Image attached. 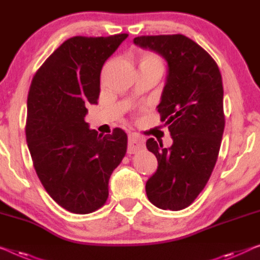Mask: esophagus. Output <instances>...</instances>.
Listing matches in <instances>:
<instances>
[{"label": "esophagus", "instance_id": "obj_1", "mask_svg": "<svg viewBox=\"0 0 260 260\" xmlns=\"http://www.w3.org/2000/svg\"><path fill=\"white\" fill-rule=\"evenodd\" d=\"M145 147V140L138 134H131L128 137V154H135Z\"/></svg>", "mask_w": 260, "mask_h": 260}]
</instances>
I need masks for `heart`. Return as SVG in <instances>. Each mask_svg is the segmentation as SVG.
I'll return each mask as SVG.
<instances>
[{
    "label": "heart",
    "instance_id": "1",
    "mask_svg": "<svg viewBox=\"0 0 260 260\" xmlns=\"http://www.w3.org/2000/svg\"><path fill=\"white\" fill-rule=\"evenodd\" d=\"M143 61H155V63H161L160 58L153 55V53H145V55L141 57V63H143Z\"/></svg>",
    "mask_w": 260,
    "mask_h": 260
}]
</instances>
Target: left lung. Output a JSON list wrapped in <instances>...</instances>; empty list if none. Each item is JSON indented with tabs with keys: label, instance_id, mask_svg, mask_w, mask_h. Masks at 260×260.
Here are the masks:
<instances>
[{
	"label": "left lung",
	"instance_id": "1",
	"mask_svg": "<svg viewBox=\"0 0 260 260\" xmlns=\"http://www.w3.org/2000/svg\"><path fill=\"white\" fill-rule=\"evenodd\" d=\"M134 44L168 63L157 111L173 145L164 148L153 138L146 142L158 165L146 183L147 197L164 210H182L203 190L218 157L225 126L222 76L212 57L183 35L140 36Z\"/></svg>",
	"mask_w": 260,
	"mask_h": 260
}]
</instances>
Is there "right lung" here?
Masks as SVG:
<instances>
[{"instance_id":"add662e5","label":"right lung","mask_w":260,"mask_h":260,"mask_svg":"<svg viewBox=\"0 0 260 260\" xmlns=\"http://www.w3.org/2000/svg\"><path fill=\"white\" fill-rule=\"evenodd\" d=\"M127 36L69 38L31 81L25 135L34 167L46 192L73 214L106 203L108 180L126 154L125 132L98 134L85 115L98 102L104 63Z\"/></svg>"}]
</instances>
